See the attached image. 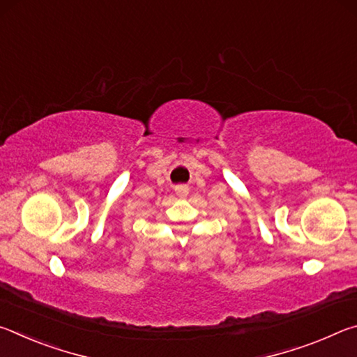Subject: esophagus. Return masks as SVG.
I'll list each match as a JSON object with an SVG mask.
<instances>
[{
  "mask_svg": "<svg viewBox=\"0 0 357 357\" xmlns=\"http://www.w3.org/2000/svg\"><path fill=\"white\" fill-rule=\"evenodd\" d=\"M176 195L179 198H185L187 195H189V189H187V187H184V185H179V187H176Z\"/></svg>",
  "mask_w": 357,
  "mask_h": 357,
  "instance_id": "obj_1",
  "label": "esophagus"
}]
</instances>
